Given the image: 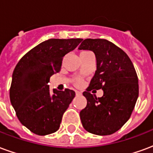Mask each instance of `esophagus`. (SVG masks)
I'll use <instances>...</instances> for the list:
<instances>
[{
	"label": "esophagus",
	"mask_w": 153,
	"mask_h": 153,
	"mask_svg": "<svg viewBox=\"0 0 153 153\" xmlns=\"http://www.w3.org/2000/svg\"><path fill=\"white\" fill-rule=\"evenodd\" d=\"M75 93H76V95H81V94H82V93H81V92H79V91H76V92H75Z\"/></svg>",
	"instance_id": "obj_1"
}]
</instances>
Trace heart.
<instances>
[{"label":"heart","mask_w":153,"mask_h":153,"mask_svg":"<svg viewBox=\"0 0 153 153\" xmlns=\"http://www.w3.org/2000/svg\"><path fill=\"white\" fill-rule=\"evenodd\" d=\"M88 52H90V51H82V52H81L80 54L88 53ZM76 84H77V85H80V84H81V82H80V81H78V82L76 83Z\"/></svg>","instance_id":"1"}]
</instances>
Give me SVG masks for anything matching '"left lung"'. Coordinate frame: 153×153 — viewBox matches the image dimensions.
<instances>
[{"label":"left lung","instance_id":"obj_1","mask_svg":"<svg viewBox=\"0 0 153 153\" xmlns=\"http://www.w3.org/2000/svg\"><path fill=\"white\" fill-rule=\"evenodd\" d=\"M79 50L92 51L97 60V70L83 95L86 107L80 111L83 128L91 134L110 135L127 122L138 97V79L128 55L106 39L87 38ZM93 89H102L103 96L97 98ZM96 91V90H94Z\"/></svg>","mask_w":153,"mask_h":153}]
</instances>
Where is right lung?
<instances>
[{"mask_svg": "<svg viewBox=\"0 0 153 153\" xmlns=\"http://www.w3.org/2000/svg\"><path fill=\"white\" fill-rule=\"evenodd\" d=\"M81 38L42 42L25 54L16 65L10 99L19 120L38 135L55 133L62 116L75 96L73 90H50V77L58 73L63 57L74 50Z\"/></svg>", "mask_w": 153, "mask_h": 153, "instance_id": "right-lung-1", "label": "right lung"}]
</instances>
